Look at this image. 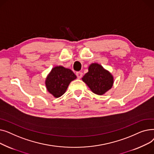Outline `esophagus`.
Masks as SVG:
<instances>
[{"instance_id": "esophagus-1", "label": "esophagus", "mask_w": 154, "mask_h": 154, "mask_svg": "<svg viewBox=\"0 0 154 154\" xmlns=\"http://www.w3.org/2000/svg\"><path fill=\"white\" fill-rule=\"evenodd\" d=\"M82 72H76V75L77 76V77L79 79H80L82 77Z\"/></svg>"}]
</instances>
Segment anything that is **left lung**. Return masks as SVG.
<instances>
[{
  "label": "left lung",
  "instance_id": "1",
  "mask_svg": "<svg viewBox=\"0 0 154 154\" xmlns=\"http://www.w3.org/2000/svg\"><path fill=\"white\" fill-rule=\"evenodd\" d=\"M88 70L82 79L94 94L101 95L110 89L114 77L108 70L97 63L91 64Z\"/></svg>",
  "mask_w": 154,
  "mask_h": 154
}]
</instances>
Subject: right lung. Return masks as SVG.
<instances>
[{
    "mask_svg": "<svg viewBox=\"0 0 154 154\" xmlns=\"http://www.w3.org/2000/svg\"><path fill=\"white\" fill-rule=\"evenodd\" d=\"M76 78L77 76L70 69L62 66H56L46 78L47 90L54 97H60L66 92L70 83Z\"/></svg>",
    "mask_w": 154,
    "mask_h": 154,
    "instance_id": "right-lung-1",
    "label": "right lung"
}]
</instances>
